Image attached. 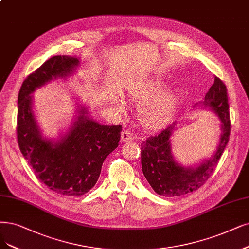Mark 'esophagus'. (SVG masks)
<instances>
[{
	"mask_svg": "<svg viewBox=\"0 0 249 249\" xmlns=\"http://www.w3.org/2000/svg\"><path fill=\"white\" fill-rule=\"evenodd\" d=\"M133 140V134L129 130H124L121 134V141L122 142H130Z\"/></svg>",
	"mask_w": 249,
	"mask_h": 249,
	"instance_id": "esophagus-1",
	"label": "esophagus"
}]
</instances>
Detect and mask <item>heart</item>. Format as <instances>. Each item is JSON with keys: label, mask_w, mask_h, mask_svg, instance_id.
I'll list each match as a JSON object with an SVG mask.
<instances>
[{"label": "heart", "mask_w": 249, "mask_h": 249, "mask_svg": "<svg viewBox=\"0 0 249 249\" xmlns=\"http://www.w3.org/2000/svg\"><path fill=\"white\" fill-rule=\"evenodd\" d=\"M160 82H146L132 87L128 96L135 104H141L137 116L142 125L148 129H157L166 125L172 118L177 108V96L170 91H161ZM155 95L154 96L153 94ZM119 109L123 108V104L118 103Z\"/></svg>", "instance_id": "1"}]
</instances>
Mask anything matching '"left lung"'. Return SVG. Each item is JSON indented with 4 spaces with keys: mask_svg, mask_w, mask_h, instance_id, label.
<instances>
[{
    "mask_svg": "<svg viewBox=\"0 0 249 249\" xmlns=\"http://www.w3.org/2000/svg\"><path fill=\"white\" fill-rule=\"evenodd\" d=\"M202 104L205 107L213 110L220 121L219 143L216 151L208 160L202 162L196 167H182L174 161L171 154L170 137L176 123L142 142L143 176L153 190L161 196H181L203 186L214 171L226 149L231 132V122L227 87L219 78L214 77V83L209 88Z\"/></svg>",
    "mask_w": 249,
    "mask_h": 249,
    "instance_id": "8db88e82",
    "label": "left lung"
}]
</instances>
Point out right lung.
Returning <instances> with one entry per match:
<instances>
[{
	"instance_id": "add662e5",
	"label": "right lung",
	"mask_w": 249,
	"mask_h": 249,
	"mask_svg": "<svg viewBox=\"0 0 249 249\" xmlns=\"http://www.w3.org/2000/svg\"><path fill=\"white\" fill-rule=\"evenodd\" d=\"M79 66L76 57L53 56L29 75L18 94L17 142L36 178L63 196L86 194L99 178L107 156L119 145L122 126L101 125L80 107L69 132L59 141L44 139L32 108L33 92L56 78H67Z\"/></svg>"
}]
</instances>
